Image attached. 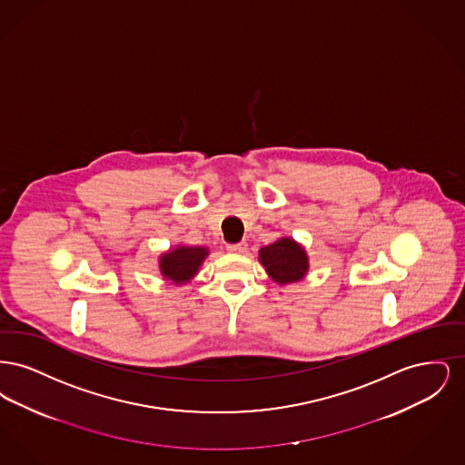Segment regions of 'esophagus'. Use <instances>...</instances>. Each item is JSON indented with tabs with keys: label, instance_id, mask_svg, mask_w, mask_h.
<instances>
[{
	"label": "esophagus",
	"instance_id": "1",
	"mask_svg": "<svg viewBox=\"0 0 465 465\" xmlns=\"http://www.w3.org/2000/svg\"><path fill=\"white\" fill-rule=\"evenodd\" d=\"M226 251L233 252V254H243L247 251V242L228 243Z\"/></svg>",
	"mask_w": 465,
	"mask_h": 465
}]
</instances>
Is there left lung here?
I'll return each instance as SVG.
<instances>
[{
  "mask_svg": "<svg viewBox=\"0 0 465 465\" xmlns=\"http://www.w3.org/2000/svg\"><path fill=\"white\" fill-rule=\"evenodd\" d=\"M260 263L268 277L279 286L300 282L309 273V254L305 247L291 237H281L260 249Z\"/></svg>",
  "mask_w": 465,
  "mask_h": 465,
  "instance_id": "left-lung-1",
  "label": "left lung"
}]
</instances>
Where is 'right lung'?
<instances>
[{
  "label": "right lung",
  "mask_w": 465,
  "mask_h": 465,
  "mask_svg": "<svg viewBox=\"0 0 465 465\" xmlns=\"http://www.w3.org/2000/svg\"><path fill=\"white\" fill-rule=\"evenodd\" d=\"M209 256V249L202 245H176L158 256L160 275L173 282L174 286H183L192 282L199 273L200 266Z\"/></svg>",
  "instance_id": "add662e5"
}]
</instances>
